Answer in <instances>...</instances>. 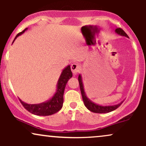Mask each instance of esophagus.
Instances as JSON below:
<instances>
[{
  "label": "esophagus",
  "instance_id": "obj_1",
  "mask_svg": "<svg viewBox=\"0 0 146 146\" xmlns=\"http://www.w3.org/2000/svg\"><path fill=\"white\" fill-rule=\"evenodd\" d=\"M71 68L73 74L76 75L81 70V66L78 63H73L71 64Z\"/></svg>",
  "mask_w": 146,
  "mask_h": 146
}]
</instances>
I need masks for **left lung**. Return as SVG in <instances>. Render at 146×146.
<instances>
[{"label": "left lung", "mask_w": 146, "mask_h": 146, "mask_svg": "<svg viewBox=\"0 0 146 146\" xmlns=\"http://www.w3.org/2000/svg\"><path fill=\"white\" fill-rule=\"evenodd\" d=\"M115 32H116L117 34L120 35V36H125L128 38V35L125 33V32L123 31V29H121V28H117V29H115ZM78 81L79 84H80V90H81L83 102L85 106L88 108L90 111L93 112V113H110V112L113 111L115 109H117L118 107H119V106L121 104L122 102L121 103L118 104L117 105H113V106H100L98 104H96L94 102H93L90 99H88L86 97V93L84 91V84L82 82V78L81 75H79L78 76Z\"/></svg>", "instance_id": "obj_1"}]
</instances>
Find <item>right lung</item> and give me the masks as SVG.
Wrapping results in <instances>:
<instances>
[{"label": "right lung", "mask_w": 146, "mask_h": 146, "mask_svg": "<svg viewBox=\"0 0 146 146\" xmlns=\"http://www.w3.org/2000/svg\"><path fill=\"white\" fill-rule=\"evenodd\" d=\"M27 29V28L23 30L22 32L18 33L13 42L16 39V38H18V36L23 34ZM72 76H73V74H72L71 70V66L70 65H68L66 68H64L61 75H60L58 84H57V90L56 93L52 97V98L48 101L38 104H29L19 99L20 101L25 109H27L33 115H39V116H48V115H51L53 114L56 113L62 107L64 102L63 95L65 86H66L68 80L72 78Z\"/></svg>", "instance_id": "right-lung-1"}]
</instances>
